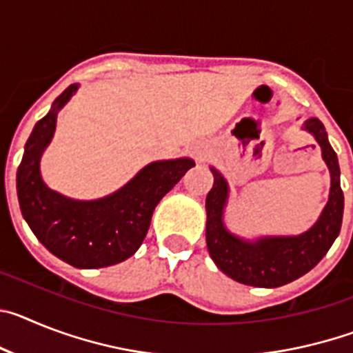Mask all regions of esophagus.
<instances>
[{"label": "esophagus", "mask_w": 353, "mask_h": 353, "mask_svg": "<svg viewBox=\"0 0 353 353\" xmlns=\"http://www.w3.org/2000/svg\"><path fill=\"white\" fill-rule=\"evenodd\" d=\"M191 154L196 161L203 162V161H207L208 155H210V148H208L207 145H198L191 150Z\"/></svg>", "instance_id": "obj_1"}]
</instances>
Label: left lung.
Instances as JSON below:
<instances>
[{"label": "left lung", "mask_w": 353, "mask_h": 353, "mask_svg": "<svg viewBox=\"0 0 353 353\" xmlns=\"http://www.w3.org/2000/svg\"><path fill=\"white\" fill-rule=\"evenodd\" d=\"M304 130L311 132L322 148V157L330 171L329 201L316 223L295 236H261L249 242L226 230L223 223L228 199V183L223 174L210 168L214 185L207 194V248L214 263L235 281L258 288H277L310 272L322 260L339 235L343 221V198L339 185L338 155L330 146L325 127L318 118L305 120Z\"/></svg>", "instance_id": "left-lung-1"}]
</instances>
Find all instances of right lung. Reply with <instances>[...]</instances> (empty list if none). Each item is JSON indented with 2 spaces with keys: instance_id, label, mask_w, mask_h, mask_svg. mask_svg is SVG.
<instances>
[{
  "instance_id": "1",
  "label": "right lung",
  "mask_w": 353,
  "mask_h": 353,
  "mask_svg": "<svg viewBox=\"0 0 353 353\" xmlns=\"http://www.w3.org/2000/svg\"><path fill=\"white\" fill-rule=\"evenodd\" d=\"M76 90L77 84H70L37 121L19 164L17 196L23 217L43 248L77 269H101L138 251L157 203L194 161L182 157L152 162L120 191L93 201H77L52 191L40 174V157L52 139L58 111Z\"/></svg>"
}]
</instances>
